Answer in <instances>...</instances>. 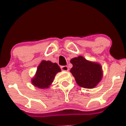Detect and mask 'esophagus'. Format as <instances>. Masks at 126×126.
Here are the masks:
<instances>
[{
    "label": "esophagus",
    "mask_w": 126,
    "mask_h": 126,
    "mask_svg": "<svg viewBox=\"0 0 126 126\" xmlns=\"http://www.w3.org/2000/svg\"><path fill=\"white\" fill-rule=\"evenodd\" d=\"M61 69H62V71H68L69 70V68L67 66H63L61 67Z\"/></svg>",
    "instance_id": "esophagus-1"
}]
</instances>
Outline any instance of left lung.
<instances>
[{
	"instance_id": "obj_1",
	"label": "left lung",
	"mask_w": 126,
	"mask_h": 126,
	"mask_svg": "<svg viewBox=\"0 0 126 126\" xmlns=\"http://www.w3.org/2000/svg\"><path fill=\"white\" fill-rule=\"evenodd\" d=\"M70 62L72 64L70 72L80 87L93 88L102 79V69L99 63L90 62L82 56L72 58Z\"/></svg>"
}]
</instances>
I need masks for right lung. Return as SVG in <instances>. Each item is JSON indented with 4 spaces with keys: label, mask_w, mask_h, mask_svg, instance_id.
I'll return each instance as SVG.
<instances>
[{
    "label": "right lung",
    "mask_w": 126,
    "mask_h": 126,
    "mask_svg": "<svg viewBox=\"0 0 126 126\" xmlns=\"http://www.w3.org/2000/svg\"><path fill=\"white\" fill-rule=\"evenodd\" d=\"M61 69L56 63L43 60L38 66L36 74L32 79V83L39 88H47L54 82V77Z\"/></svg>",
    "instance_id": "right-lung-1"
}]
</instances>
